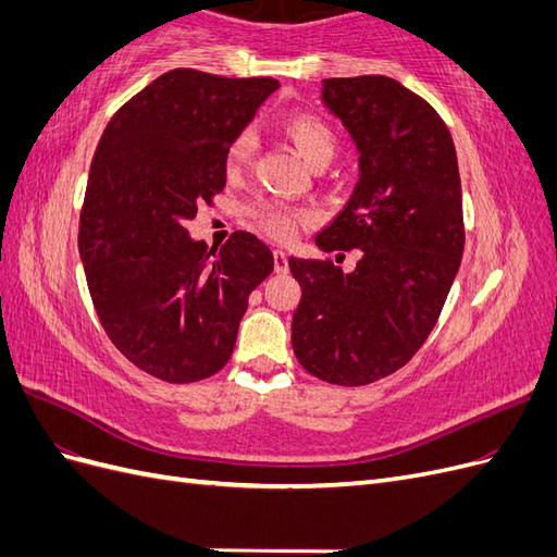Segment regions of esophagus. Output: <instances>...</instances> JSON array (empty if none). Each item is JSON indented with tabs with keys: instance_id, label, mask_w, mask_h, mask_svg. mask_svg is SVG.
<instances>
[{
	"instance_id": "1",
	"label": "esophagus",
	"mask_w": 557,
	"mask_h": 557,
	"mask_svg": "<svg viewBox=\"0 0 557 557\" xmlns=\"http://www.w3.org/2000/svg\"><path fill=\"white\" fill-rule=\"evenodd\" d=\"M274 272L288 274V256L283 250H274Z\"/></svg>"
}]
</instances>
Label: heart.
<instances>
[{"instance_id": "heart-1", "label": "heart", "mask_w": 557, "mask_h": 557, "mask_svg": "<svg viewBox=\"0 0 557 557\" xmlns=\"http://www.w3.org/2000/svg\"><path fill=\"white\" fill-rule=\"evenodd\" d=\"M285 134H288L293 146L297 148V153L311 166V170L327 166L336 156V146H339L334 129L311 113L290 115L288 121H285ZM252 150H256V134L250 129L239 132L227 148V158H225L227 172L244 170L248 160L252 158ZM252 218H256V223L269 234V237L285 242L295 234L297 223L301 221V213L288 207L272 205V201H262V205L252 209Z\"/></svg>"}]
</instances>
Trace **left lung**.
Masks as SVG:
<instances>
[{
    "instance_id": "obj_1",
    "label": "left lung",
    "mask_w": 557,
    "mask_h": 557,
    "mask_svg": "<svg viewBox=\"0 0 557 557\" xmlns=\"http://www.w3.org/2000/svg\"><path fill=\"white\" fill-rule=\"evenodd\" d=\"M323 102L358 146L360 178L315 244L360 260L350 274L288 260L293 350L320 381L367 385L407 364L444 309L465 248L460 172L440 113L395 78H325Z\"/></svg>"
}]
</instances>
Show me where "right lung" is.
I'll return each mask as SVG.
<instances>
[{
  "mask_svg": "<svg viewBox=\"0 0 557 557\" xmlns=\"http://www.w3.org/2000/svg\"><path fill=\"white\" fill-rule=\"evenodd\" d=\"M276 88L172 70L115 111L95 150L78 223L88 290L113 346L160 381L221 372L248 295L274 269L256 234L209 250L185 223L223 193L230 144Z\"/></svg>",
  "mask_w": 557,
  "mask_h": 557,
  "instance_id": "obj_1",
  "label": "right lung"
}]
</instances>
